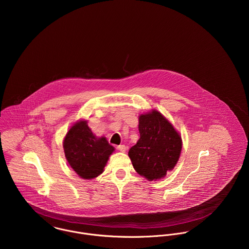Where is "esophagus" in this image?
<instances>
[{"label":"esophagus","instance_id":"esophagus-1","mask_svg":"<svg viewBox=\"0 0 249 249\" xmlns=\"http://www.w3.org/2000/svg\"><path fill=\"white\" fill-rule=\"evenodd\" d=\"M126 148H127V147H126L124 144H120V145L117 146V149L120 150V151H122V152H124V151L126 150Z\"/></svg>","mask_w":249,"mask_h":249}]
</instances>
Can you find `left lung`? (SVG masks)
I'll return each mask as SVG.
<instances>
[{"instance_id": "left-lung-1", "label": "left lung", "mask_w": 249, "mask_h": 249, "mask_svg": "<svg viewBox=\"0 0 249 249\" xmlns=\"http://www.w3.org/2000/svg\"><path fill=\"white\" fill-rule=\"evenodd\" d=\"M139 132L140 139L128 151L135 171L149 181L164 178L178 163L181 137L156 110L139 117Z\"/></svg>"}]
</instances>
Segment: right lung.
I'll use <instances>...</instances> for the list:
<instances>
[{"label": "right lung", "mask_w": 249, "mask_h": 249, "mask_svg": "<svg viewBox=\"0 0 249 249\" xmlns=\"http://www.w3.org/2000/svg\"><path fill=\"white\" fill-rule=\"evenodd\" d=\"M64 152L71 169L84 179L99 177L107 165L114 147L107 138H97L86 121L72 125L63 142Z\"/></svg>", "instance_id": "1"}]
</instances>
